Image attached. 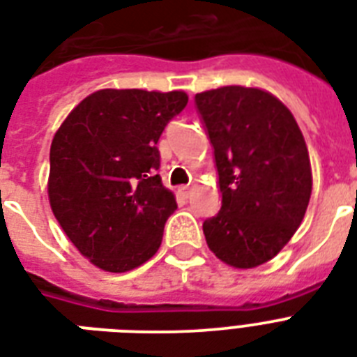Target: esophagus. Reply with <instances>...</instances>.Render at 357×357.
Returning <instances> with one entry per match:
<instances>
[{
	"mask_svg": "<svg viewBox=\"0 0 357 357\" xmlns=\"http://www.w3.org/2000/svg\"><path fill=\"white\" fill-rule=\"evenodd\" d=\"M179 195L183 196V198H189L190 187H187V185H181V187H179Z\"/></svg>",
	"mask_w": 357,
	"mask_h": 357,
	"instance_id": "obj_1",
	"label": "esophagus"
}]
</instances>
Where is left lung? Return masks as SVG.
I'll return each mask as SVG.
<instances>
[{
	"mask_svg": "<svg viewBox=\"0 0 357 357\" xmlns=\"http://www.w3.org/2000/svg\"><path fill=\"white\" fill-rule=\"evenodd\" d=\"M211 140L222 206L204 222L207 246L237 268L272 259L305 215L311 165L298 123L259 89L222 86L195 96Z\"/></svg>",
	"mask_w": 357,
	"mask_h": 357,
	"instance_id": "8db88e82",
	"label": "left lung"
}]
</instances>
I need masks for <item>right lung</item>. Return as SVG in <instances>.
Returning <instances> with one entry per match:
<instances>
[{"label": "right lung", "instance_id": "obj_1", "mask_svg": "<svg viewBox=\"0 0 357 357\" xmlns=\"http://www.w3.org/2000/svg\"><path fill=\"white\" fill-rule=\"evenodd\" d=\"M187 102L181 91L105 89L86 96L53 137V215L75 248L103 271H131L161 246L178 204L157 174V142Z\"/></svg>", "mask_w": 357, "mask_h": 357}]
</instances>
